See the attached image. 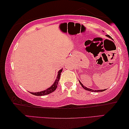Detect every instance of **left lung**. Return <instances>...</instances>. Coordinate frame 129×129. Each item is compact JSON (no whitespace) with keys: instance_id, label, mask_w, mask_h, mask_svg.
Masks as SVG:
<instances>
[{"instance_id":"1","label":"left lung","mask_w":129,"mask_h":129,"mask_svg":"<svg viewBox=\"0 0 129 129\" xmlns=\"http://www.w3.org/2000/svg\"><path fill=\"white\" fill-rule=\"evenodd\" d=\"M106 36L108 37V38L112 39V38H111V37L109 36V35H107ZM79 83H80V84H81V86H82L83 89L86 90H88V91H94V92H101V91H105V90H106V89H104V90H92V89H89V88H87L86 87H85V86H84L83 84L82 83L80 82V81H79Z\"/></svg>"}]
</instances>
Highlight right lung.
<instances>
[{"label": "right lung", "instance_id": "1", "mask_svg": "<svg viewBox=\"0 0 129 129\" xmlns=\"http://www.w3.org/2000/svg\"><path fill=\"white\" fill-rule=\"evenodd\" d=\"M61 72H62V69H60L59 72H58L57 76V78H56V79L55 82H54V83L53 84V85L51 86L50 87H49L48 89L45 90H43L42 91H39V92H36V93L31 92L30 93L31 94L35 95V96H44V95L49 94L53 92V91L55 90L56 89V88H57V87L58 82H59V81L60 77Z\"/></svg>", "mask_w": 129, "mask_h": 129}]
</instances>
